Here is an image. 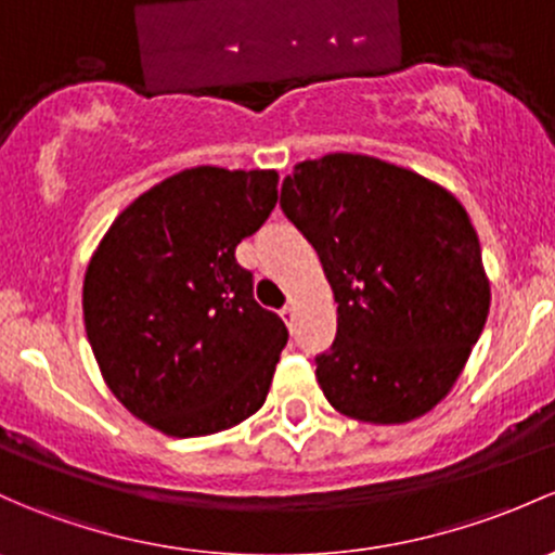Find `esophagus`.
Listing matches in <instances>:
<instances>
[{
	"instance_id": "1",
	"label": "esophagus",
	"mask_w": 555,
	"mask_h": 555,
	"mask_svg": "<svg viewBox=\"0 0 555 555\" xmlns=\"http://www.w3.org/2000/svg\"><path fill=\"white\" fill-rule=\"evenodd\" d=\"M282 319H284V324L293 326V322H295V306H284L282 308Z\"/></svg>"
}]
</instances>
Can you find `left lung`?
<instances>
[{
	"instance_id": "obj_1",
	"label": "left lung",
	"mask_w": 555,
	"mask_h": 555,
	"mask_svg": "<svg viewBox=\"0 0 555 555\" xmlns=\"http://www.w3.org/2000/svg\"><path fill=\"white\" fill-rule=\"evenodd\" d=\"M282 209L337 302L317 380L340 415L401 425L457 383L489 313L481 244L444 185L364 154L295 165Z\"/></svg>"
}]
</instances>
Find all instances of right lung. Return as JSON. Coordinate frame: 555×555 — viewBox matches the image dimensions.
Instances as JSON below:
<instances>
[{
  "mask_svg": "<svg viewBox=\"0 0 555 555\" xmlns=\"http://www.w3.org/2000/svg\"><path fill=\"white\" fill-rule=\"evenodd\" d=\"M276 185V170H183L121 209L92 253L87 340L111 393L162 434L229 430L266 401L287 326L233 253Z\"/></svg>",
  "mask_w": 555,
  "mask_h": 555,
  "instance_id": "add662e5",
  "label": "right lung"
}]
</instances>
